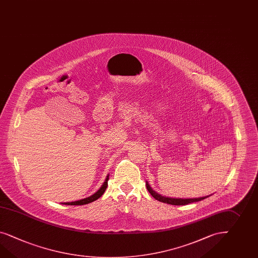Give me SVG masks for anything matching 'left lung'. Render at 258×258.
I'll use <instances>...</instances> for the list:
<instances>
[{"mask_svg":"<svg viewBox=\"0 0 258 258\" xmlns=\"http://www.w3.org/2000/svg\"><path fill=\"white\" fill-rule=\"evenodd\" d=\"M147 184V190L149 191V194L153 196L154 198L158 201L162 203H166V204H170V205H174V206H184V205H188L190 203L198 202L204 200L206 198H208L210 195L208 196H204V197H199V198H188V199H182V198H171V197H166V196H162L160 194L156 192L153 188L150 187V185L148 184V182H146Z\"/></svg>","mask_w":258,"mask_h":258,"instance_id":"obj_1","label":"left lung"}]
</instances>
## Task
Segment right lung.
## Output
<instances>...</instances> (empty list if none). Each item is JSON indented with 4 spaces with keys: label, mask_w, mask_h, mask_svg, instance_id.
<instances>
[{
    "label": "right lung",
    "mask_w": 258,
    "mask_h": 258,
    "mask_svg": "<svg viewBox=\"0 0 258 258\" xmlns=\"http://www.w3.org/2000/svg\"><path fill=\"white\" fill-rule=\"evenodd\" d=\"M108 180H109V174L107 175L106 179H105L104 183L102 184V186L100 187V188L98 189L97 192H95L94 195H91L89 197H86L84 199H81V200H78L75 202H67L63 203V205H70V206H82V205H86V204H89V203L94 202L96 200H98V198L101 196V195L104 194L107 186H108Z\"/></svg>",
    "instance_id": "obj_1"
}]
</instances>
